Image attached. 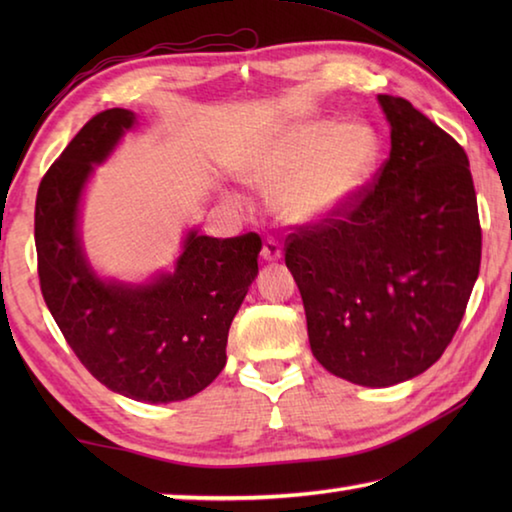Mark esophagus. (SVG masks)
<instances>
[{"mask_svg": "<svg viewBox=\"0 0 512 512\" xmlns=\"http://www.w3.org/2000/svg\"><path fill=\"white\" fill-rule=\"evenodd\" d=\"M262 259H264V262H277V259H282L280 241L273 239V237H268L264 241V246H262Z\"/></svg>", "mask_w": 512, "mask_h": 512, "instance_id": "34e87169", "label": "esophagus"}]
</instances>
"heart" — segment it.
<instances>
[{
	"label": "heart",
	"mask_w": 512,
	"mask_h": 512,
	"mask_svg": "<svg viewBox=\"0 0 512 512\" xmlns=\"http://www.w3.org/2000/svg\"><path fill=\"white\" fill-rule=\"evenodd\" d=\"M379 137L366 121L307 117L282 126L250 155L244 178L282 216L311 223L341 212L370 183Z\"/></svg>",
	"instance_id": "heart-1"
}]
</instances>
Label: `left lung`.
<instances>
[{"instance_id": "obj_1", "label": "left lung", "mask_w": 512, "mask_h": 512, "mask_svg": "<svg viewBox=\"0 0 512 512\" xmlns=\"http://www.w3.org/2000/svg\"><path fill=\"white\" fill-rule=\"evenodd\" d=\"M391 153L375 183L287 237L314 357L384 388L431 368L461 325L481 266L479 207L463 146L409 101L379 94Z\"/></svg>"}]
</instances>
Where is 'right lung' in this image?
I'll list each match as a JSON object with an SVG mask.
<instances>
[{"mask_svg": "<svg viewBox=\"0 0 512 512\" xmlns=\"http://www.w3.org/2000/svg\"><path fill=\"white\" fill-rule=\"evenodd\" d=\"M133 124L131 110L99 112L45 173L36 198L38 275L51 316L94 379L131 400L169 404L201 393L223 370L262 239L189 230L173 273L144 284L101 280L81 244L79 207L94 164Z\"/></svg>", "mask_w": 512, "mask_h": 512, "instance_id": "right-lung-1", "label": "right lung"}]
</instances>
